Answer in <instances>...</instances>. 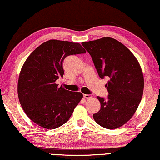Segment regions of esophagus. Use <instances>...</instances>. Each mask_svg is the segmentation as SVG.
<instances>
[{
  "instance_id": "1",
  "label": "esophagus",
  "mask_w": 160,
  "mask_h": 160,
  "mask_svg": "<svg viewBox=\"0 0 160 160\" xmlns=\"http://www.w3.org/2000/svg\"><path fill=\"white\" fill-rule=\"evenodd\" d=\"M83 97H84L85 99H90V98H92V96L89 94H83Z\"/></svg>"
}]
</instances>
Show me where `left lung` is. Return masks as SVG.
Wrapping results in <instances>:
<instances>
[{"label":"left lung","instance_id":"8db88e82","mask_svg":"<svg viewBox=\"0 0 160 160\" xmlns=\"http://www.w3.org/2000/svg\"><path fill=\"white\" fill-rule=\"evenodd\" d=\"M92 58L99 77H109L105 87L108 99L97 97L101 108L93 115L95 122L108 129L119 128L133 117L141 102L144 77L138 60L116 39L104 37L83 42Z\"/></svg>","mask_w":160,"mask_h":160}]
</instances>
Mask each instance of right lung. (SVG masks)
<instances>
[{
    "instance_id": "add662e5",
    "label": "right lung",
    "mask_w": 160,
    "mask_h": 160,
    "mask_svg": "<svg viewBox=\"0 0 160 160\" xmlns=\"http://www.w3.org/2000/svg\"><path fill=\"white\" fill-rule=\"evenodd\" d=\"M84 53L80 43L51 39L28 56L19 74L18 96L32 122L53 129L69 119L83 94L58 87L56 81L64 74L63 61L66 56Z\"/></svg>"
}]
</instances>
